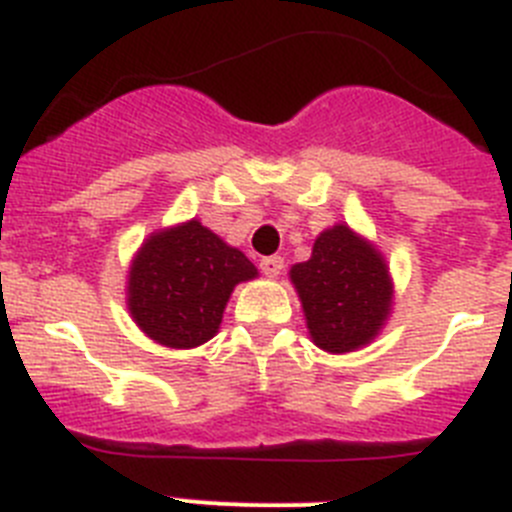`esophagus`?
I'll list each match as a JSON object with an SVG mask.
<instances>
[{
  "mask_svg": "<svg viewBox=\"0 0 512 512\" xmlns=\"http://www.w3.org/2000/svg\"><path fill=\"white\" fill-rule=\"evenodd\" d=\"M281 269H284V259L281 256H266V259H261V271L266 276H279Z\"/></svg>",
  "mask_w": 512,
  "mask_h": 512,
  "instance_id": "esophagus-1",
  "label": "esophagus"
}]
</instances>
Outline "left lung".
<instances>
[{
	"instance_id": "left-lung-1",
	"label": "left lung",
	"mask_w": 512,
	"mask_h": 512,
	"mask_svg": "<svg viewBox=\"0 0 512 512\" xmlns=\"http://www.w3.org/2000/svg\"><path fill=\"white\" fill-rule=\"evenodd\" d=\"M312 342L332 355L365 348L393 309L386 256L348 223L314 238L312 256L289 269Z\"/></svg>"
}]
</instances>
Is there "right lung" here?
Here are the masks:
<instances>
[{
  "label": "right lung",
  "mask_w": 512,
  "mask_h": 512,
  "mask_svg": "<svg viewBox=\"0 0 512 512\" xmlns=\"http://www.w3.org/2000/svg\"><path fill=\"white\" fill-rule=\"evenodd\" d=\"M256 276L246 253L192 218L144 238L126 274V309L149 340L198 348L220 330L233 289Z\"/></svg>",
  "instance_id": "obj_1"
}]
</instances>
